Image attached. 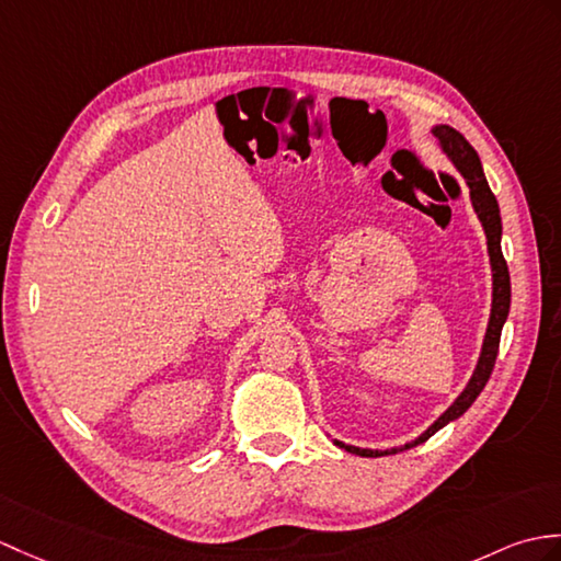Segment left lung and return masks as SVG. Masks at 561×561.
<instances>
[{"label":"left lung","mask_w":561,"mask_h":561,"mask_svg":"<svg viewBox=\"0 0 561 561\" xmlns=\"http://www.w3.org/2000/svg\"><path fill=\"white\" fill-rule=\"evenodd\" d=\"M433 136L437 138L442 152L447 154V160L457 167V172L463 176L466 186H468V195H471V205L483 225L485 239H488V255H490V270H492V306H490V320H488V330H485V340H483V348H480V356L476 363V370L471 375V380L461 389V394L454 399L451 407L439 415V419L430 425L423 433L407 442L401 447H392V449H366V447H354V445H344V442L334 439L336 447H342L351 454H358V457H368V459H377V457H387V454H397L403 449H411L421 442L433 437L437 430H442L445 425H449L451 421L461 419V415L471 409V403L478 399V394L483 392L494 360H497V348H500V336H502V328L506 322V316H510V306H512V282H510V270H506L504 255H502V217H500V205L497 198H494L490 184L483 172V164H480L478 152L473 150L471 142H468L457 128H451L447 124H435L433 126Z\"/></svg>","instance_id":"left-lung-1"}]
</instances>
